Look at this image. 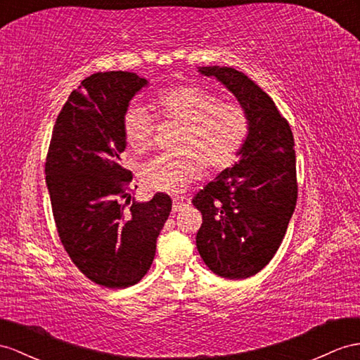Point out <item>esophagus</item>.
Here are the masks:
<instances>
[{
  "instance_id": "esophagus-1",
  "label": "esophagus",
  "mask_w": 360,
  "mask_h": 360,
  "mask_svg": "<svg viewBox=\"0 0 360 360\" xmlns=\"http://www.w3.org/2000/svg\"><path fill=\"white\" fill-rule=\"evenodd\" d=\"M187 204L181 199H173V213H178V211H181L184 207H186Z\"/></svg>"
}]
</instances>
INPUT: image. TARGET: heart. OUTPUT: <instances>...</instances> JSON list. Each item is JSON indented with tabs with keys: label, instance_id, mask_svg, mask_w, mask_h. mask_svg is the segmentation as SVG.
I'll list each match as a JSON object with an SVG mask.
<instances>
[{
	"label": "heart",
	"instance_id": "1",
	"mask_svg": "<svg viewBox=\"0 0 360 360\" xmlns=\"http://www.w3.org/2000/svg\"><path fill=\"white\" fill-rule=\"evenodd\" d=\"M156 115L184 126L179 155L162 153L141 165L144 186L160 193L178 195L204 173L233 165L251 131L248 110L237 103L220 101L196 86H173L160 91L152 100ZM123 134L136 153L153 146L155 118L143 106L132 105L123 115Z\"/></svg>",
	"mask_w": 360,
	"mask_h": 360
}]
</instances>
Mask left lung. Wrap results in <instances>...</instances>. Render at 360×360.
Instances as JSON below:
<instances>
[{
  "label": "left lung",
  "instance_id": "8db88e82",
  "mask_svg": "<svg viewBox=\"0 0 360 360\" xmlns=\"http://www.w3.org/2000/svg\"><path fill=\"white\" fill-rule=\"evenodd\" d=\"M199 71L233 92L250 114L251 131L240 161L191 200L202 213L198 251L208 268L224 278H250L278 251L297 205L292 129L272 98L243 72L228 67Z\"/></svg>",
  "mask_w": 360,
  "mask_h": 360
}]
</instances>
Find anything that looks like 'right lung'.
Here are the masks:
<instances>
[{
    "label": "right lung",
    "instance_id": "obj_1",
    "mask_svg": "<svg viewBox=\"0 0 360 360\" xmlns=\"http://www.w3.org/2000/svg\"><path fill=\"white\" fill-rule=\"evenodd\" d=\"M147 80L127 71L96 72L71 92L53 127L45 181L60 242L96 284L124 289L155 257L172 199L136 202L132 173L122 165L123 115Z\"/></svg>",
    "mask_w": 360,
    "mask_h": 360
}]
</instances>
